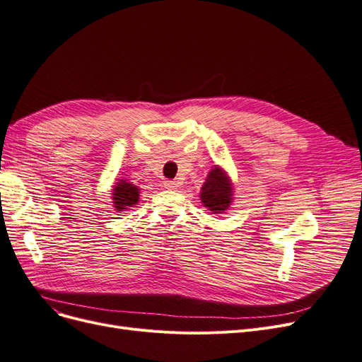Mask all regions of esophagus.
<instances>
[{
  "label": "esophagus",
  "mask_w": 362,
  "mask_h": 362,
  "mask_svg": "<svg viewBox=\"0 0 362 362\" xmlns=\"http://www.w3.org/2000/svg\"><path fill=\"white\" fill-rule=\"evenodd\" d=\"M164 187H165V189H176L177 182H175V180H165L164 182Z\"/></svg>",
  "instance_id": "34e87169"
}]
</instances>
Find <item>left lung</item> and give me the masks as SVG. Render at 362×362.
<instances>
[{"label":"left lung","mask_w":362,"mask_h":362,"mask_svg":"<svg viewBox=\"0 0 362 362\" xmlns=\"http://www.w3.org/2000/svg\"><path fill=\"white\" fill-rule=\"evenodd\" d=\"M233 197V186L230 183L229 176L226 173L214 165L211 171L207 175L206 182H204L201 187V202L204 207H207L213 214L223 213L226 209H229Z\"/></svg>","instance_id":"1"}]
</instances>
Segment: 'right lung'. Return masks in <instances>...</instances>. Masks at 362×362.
Listing matches in <instances>:
<instances>
[{"label":"right lung","mask_w":362,"mask_h":362,"mask_svg":"<svg viewBox=\"0 0 362 362\" xmlns=\"http://www.w3.org/2000/svg\"><path fill=\"white\" fill-rule=\"evenodd\" d=\"M139 201V187L127 180L119 179L112 189V202L118 213L133 207Z\"/></svg>","instance_id":"obj_1"}]
</instances>
